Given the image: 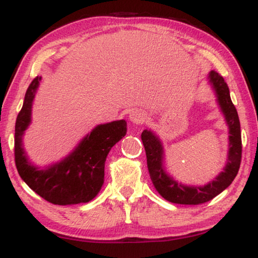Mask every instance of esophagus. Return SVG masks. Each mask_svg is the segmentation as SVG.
<instances>
[{"instance_id":"obj_1","label":"esophagus","mask_w":258,"mask_h":258,"mask_svg":"<svg viewBox=\"0 0 258 258\" xmlns=\"http://www.w3.org/2000/svg\"><path fill=\"white\" fill-rule=\"evenodd\" d=\"M129 119L133 123H135V124H143V123L147 122V116H146V114H143L142 111L135 110V111L130 112Z\"/></svg>"}]
</instances>
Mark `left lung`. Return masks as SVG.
<instances>
[{"instance_id":"1","label":"left lung","mask_w":258,"mask_h":258,"mask_svg":"<svg viewBox=\"0 0 258 258\" xmlns=\"http://www.w3.org/2000/svg\"><path fill=\"white\" fill-rule=\"evenodd\" d=\"M209 80L216 91L218 103H220L222 111L227 119L229 133H230L228 163L225 165L224 170L215 178V181L208 183L204 186H185L178 184L177 182L165 174L163 164H162L163 148H162L160 140L148 130H143L142 135H141L144 149H146L148 170H149L151 182L157 191L160 192V195L171 203L197 206V204L206 203L208 201L213 200L215 196H217L231 184V182L237 175L239 164H241V124H239L237 110L230 98L228 84L225 83L223 77L215 70L210 72Z\"/></svg>"}]
</instances>
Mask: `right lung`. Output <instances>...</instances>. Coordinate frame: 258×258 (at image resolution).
Masks as SVG:
<instances>
[{"label": "right lung", "mask_w": 258, "mask_h": 258, "mask_svg": "<svg viewBox=\"0 0 258 258\" xmlns=\"http://www.w3.org/2000/svg\"><path fill=\"white\" fill-rule=\"evenodd\" d=\"M41 77L28 87L22 109L15 123V164L21 178L37 195L52 204L87 203L100 191L104 178V163L109 151L126 133L124 119L100 124L79 147L59 163L38 170L28 162L22 148V135L30 123L31 103Z\"/></svg>", "instance_id": "add662e5"}]
</instances>
